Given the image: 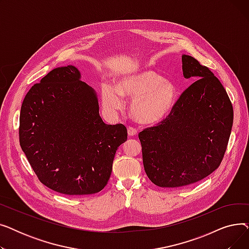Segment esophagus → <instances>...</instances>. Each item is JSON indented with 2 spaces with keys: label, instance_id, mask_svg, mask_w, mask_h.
I'll list each match as a JSON object with an SVG mask.
<instances>
[{
  "label": "esophagus",
  "instance_id": "1",
  "mask_svg": "<svg viewBox=\"0 0 249 249\" xmlns=\"http://www.w3.org/2000/svg\"><path fill=\"white\" fill-rule=\"evenodd\" d=\"M128 135L129 136H135L137 134V129L134 128L133 126H128Z\"/></svg>",
  "mask_w": 249,
  "mask_h": 249
}]
</instances>
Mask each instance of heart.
<instances>
[{
    "mask_svg": "<svg viewBox=\"0 0 249 249\" xmlns=\"http://www.w3.org/2000/svg\"><path fill=\"white\" fill-rule=\"evenodd\" d=\"M122 97L133 99L130 112L142 124H154L171 113L177 99L173 83L150 71H139L124 76L117 89L105 85L102 88L103 106L108 111L120 109Z\"/></svg>",
    "mask_w": 249,
    "mask_h": 249,
    "instance_id": "obj_1",
    "label": "heart"
}]
</instances>
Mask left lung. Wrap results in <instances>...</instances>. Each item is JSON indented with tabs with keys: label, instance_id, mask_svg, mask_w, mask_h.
Masks as SVG:
<instances>
[{
	"label": "left lung",
	"instance_id": "1",
	"mask_svg": "<svg viewBox=\"0 0 249 249\" xmlns=\"http://www.w3.org/2000/svg\"><path fill=\"white\" fill-rule=\"evenodd\" d=\"M186 89L164 119L139 132L144 171L154 185L178 188L200 181L219 167L227 149L233 107L211 70L182 55Z\"/></svg>",
	"mask_w": 249,
	"mask_h": 249
}]
</instances>
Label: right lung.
<instances>
[{
  "label": "right lung",
  "instance_id": "add662e5",
  "mask_svg": "<svg viewBox=\"0 0 249 249\" xmlns=\"http://www.w3.org/2000/svg\"><path fill=\"white\" fill-rule=\"evenodd\" d=\"M72 65L49 71L22 103L19 141L38 179L63 195H90L108 184L123 124H105L94 89Z\"/></svg>",
  "mask_w": 249,
  "mask_h": 249
}]
</instances>
